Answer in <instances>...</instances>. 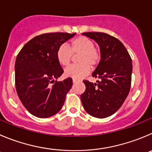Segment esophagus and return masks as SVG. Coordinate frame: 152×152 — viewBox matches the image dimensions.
Listing matches in <instances>:
<instances>
[{
    "mask_svg": "<svg viewBox=\"0 0 152 152\" xmlns=\"http://www.w3.org/2000/svg\"><path fill=\"white\" fill-rule=\"evenodd\" d=\"M77 82H79V80H77V79H73V83H76Z\"/></svg>",
    "mask_w": 152,
    "mask_h": 152,
    "instance_id": "obj_1",
    "label": "esophagus"
}]
</instances>
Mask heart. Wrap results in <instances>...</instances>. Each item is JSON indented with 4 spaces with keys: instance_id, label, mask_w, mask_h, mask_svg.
Instances as JSON below:
<instances>
[{
    "instance_id": "b5f03b06",
    "label": "heart",
    "mask_w": 152,
    "mask_h": 152,
    "mask_svg": "<svg viewBox=\"0 0 152 152\" xmlns=\"http://www.w3.org/2000/svg\"><path fill=\"white\" fill-rule=\"evenodd\" d=\"M79 53L78 57L79 64L68 66L64 71L65 76L73 79H81L90 72L91 66L94 67L100 61V50L95 46L94 42L86 37H78L72 39L69 47L62 44L58 48L56 58L61 66H66L71 61L73 54Z\"/></svg>"
}]
</instances>
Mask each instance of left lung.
<instances>
[{
  "label": "left lung",
  "mask_w": 152,
  "mask_h": 152,
  "mask_svg": "<svg viewBox=\"0 0 152 152\" xmlns=\"http://www.w3.org/2000/svg\"><path fill=\"white\" fill-rule=\"evenodd\" d=\"M100 46L101 59L92 76L97 83L83 80L86 91L80 96L85 110L98 118L109 117L120 109L131 86L133 66L128 52L120 40L101 32L83 33Z\"/></svg>",
  "instance_id": "left-lung-1"
}]
</instances>
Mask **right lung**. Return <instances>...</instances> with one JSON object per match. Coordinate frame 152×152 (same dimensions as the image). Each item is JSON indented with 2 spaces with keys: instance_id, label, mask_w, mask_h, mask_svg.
Listing matches in <instances>:
<instances>
[{
  "instance_id": "add662e5",
  "label": "right lung",
  "mask_w": 152,
  "mask_h": 152,
  "mask_svg": "<svg viewBox=\"0 0 152 152\" xmlns=\"http://www.w3.org/2000/svg\"><path fill=\"white\" fill-rule=\"evenodd\" d=\"M75 34L58 32L38 35L28 41L17 55V94L26 110L36 117L44 118L54 115L64 103L73 80L70 77L61 82L55 80L64 73L57 60L56 52Z\"/></svg>"
}]
</instances>
